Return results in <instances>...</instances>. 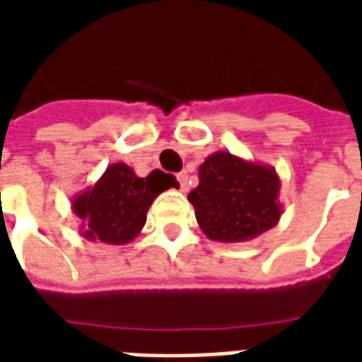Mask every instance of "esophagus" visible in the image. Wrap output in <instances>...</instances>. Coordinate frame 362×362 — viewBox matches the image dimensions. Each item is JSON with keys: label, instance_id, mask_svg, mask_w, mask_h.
Wrapping results in <instances>:
<instances>
[{"label": "esophagus", "instance_id": "1", "mask_svg": "<svg viewBox=\"0 0 362 362\" xmlns=\"http://www.w3.org/2000/svg\"><path fill=\"white\" fill-rule=\"evenodd\" d=\"M176 178H178V184H180L182 192H188V174L180 173Z\"/></svg>", "mask_w": 362, "mask_h": 362}]
</instances>
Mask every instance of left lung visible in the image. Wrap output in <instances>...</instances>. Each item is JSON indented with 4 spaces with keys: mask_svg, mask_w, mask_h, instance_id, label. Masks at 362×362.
Returning <instances> with one entry per match:
<instances>
[{
    "mask_svg": "<svg viewBox=\"0 0 362 362\" xmlns=\"http://www.w3.org/2000/svg\"><path fill=\"white\" fill-rule=\"evenodd\" d=\"M281 180L264 163L217 151L199 166V184L188 202L199 228L215 243H248L281 219Z\"/></svg>",
    "mask_w": 362,
    "mask_h": 362,
    "instance_id": "left-lung-1",
    "label": "left lung"
}]
</instances>
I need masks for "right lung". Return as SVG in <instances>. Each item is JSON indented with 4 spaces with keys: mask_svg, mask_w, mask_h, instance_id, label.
Segmentation results:
<instances>
[{
    "mask_svg": "<svg viewBox=\"0 0 362 362\" xmlns=\"http://www.w3.org/2000/svg\"><path fill=\"white\" fill-rule=\"evenodd\" d=\"M173 174L153 170L141 178L126 163H112L98 180L71 199L79 233L87 240L124 246L141 233L147 211L165 189L176 188Z\"/></svg>",
    "mask_w": 362,
    "mask_h": 362,
    "instance_id": "obj_1",
    "label": "right lung"
}]
</instances>
